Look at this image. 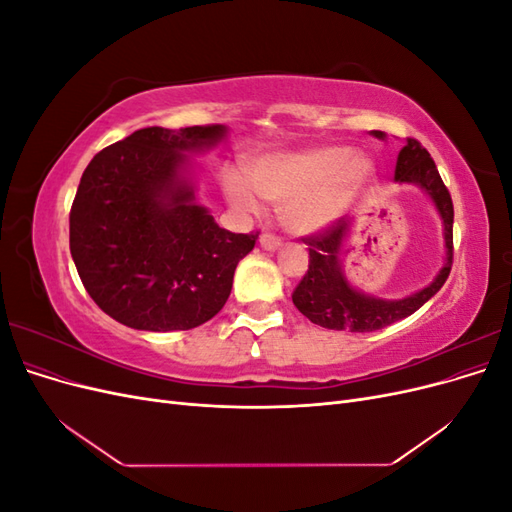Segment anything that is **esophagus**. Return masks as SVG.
<instances>
[{
    "label": "esophagus",
    "instance_id": "1",
    "mask_svg": "<svg viewBox=\"0 0 512 512\" xmlns=\"http://www.w3.org/2000/svg\"><path fill=\"white\" fill-rule=\"evenodd\" d=\"M260 247H262V250H267V252H275V250H280V247H282V239L265 232V235L260 237Z\"/></svg>",
    "mask_w": 512,
    "mask_h": 512
}]
</instances>
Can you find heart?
Segmentation results:
<instances>
[{
  "label": "heart",
  "instance_id": "b5f03b06",
  "mask_svg": "<svg viewBox=\"0 0 512 512\" xmlns=\"http://www.w3.org/2000/svg\"><path fill=\"white\" fill-rule=\"evenodd\" d=\"M374 177V162L348 145H314L265 153L252 179L230 170L222 190L232 209L260 213L262 200L282 205V222L297 235L327 230Z\"/></svg>",
  "mask_w": 512,
  "mask_h": 512
}]
</instances>
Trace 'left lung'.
Returning <instances> with one entry per match:
<instances>
[{"instance_id": "obj_1", "label": "left lung", "mask_w": 512, "mask_h": 512, "mask_svg": "<svg viewBox=\"0 0 512 512\" xmlns=\"http://www.w3.org/2000/svg\"><path fill=\"white\" fill-rule=\"evenodd\" d=\"M371 134L380 141L386 138L380 130ZM395 181L421 188L436 207L444 237V260L440 271L425 288L406 294V297L382 299L367 294L352 286L344 273V247L350 237L352 222H337L322 235L305 239L309 245V269L292 292V303L314 324L350 333L378 331L414 314L444 286L453 265V200L429 151L414 138H408L404 149L399 151Z\"/></svg>"}]
</instances>
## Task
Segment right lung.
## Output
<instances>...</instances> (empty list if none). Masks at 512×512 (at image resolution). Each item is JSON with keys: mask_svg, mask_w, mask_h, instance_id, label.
<instances>
[{"mask_svg": "<svg viewBox=\"0 0 512 512\" xmlns=\"http://www.w3.org/2000/svg\"><path fill=\"white\" fill-rule=\"evenodd\" d=\"M226 126H151L89 162L70 211V254L104 314L138 331H188L224 307L258 235H235L196 203L192 153Z\"/></svg>", "mask_w": 512, "mask_h": 512, "instance_id": "obj_1", "label": "right lung"}]
</instances>
